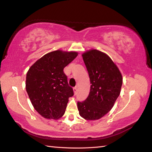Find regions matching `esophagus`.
I'll return each mask as SVG.
<instances>
[{"instance_id":"esophagus-1","label":"esophagus","mask_w":152,"mask_h":152,"mask_svg":"<svg viewBox=\"0 0 152 152\" xmlns=\"http://www.w3.org/2000/svg\"><path fill=\"white\" fill-rule=\"evenodd\" d=\"M73 90H74V94H77V91H78V88H77V86L74 87V88H73Z\"/></svg>"}]
</instances>
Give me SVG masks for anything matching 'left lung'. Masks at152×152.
<instances>
[{"label": "left lung", "mask_w": 152, "mask_h": 152, "mask_svg": "<svg viewBox=\"0 0 152 152\" xmlns=\"http://www.w3.org/2000/svg\"><path fill=\"white\" fill-rule=\"evenodd\" d=\"M90 80L88 98L78 102L79 114L86 120L100 119L109 112L119 96L122 76L108 55L98 50H89L82 54Z\"/></svg>", "instance_id": "obj_1"}]
</instances>
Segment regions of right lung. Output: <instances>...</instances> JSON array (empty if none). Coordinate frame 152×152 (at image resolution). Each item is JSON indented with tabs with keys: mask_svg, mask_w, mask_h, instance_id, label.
I'll return each instance as SVG.
<instances>
[{
	"mask_svg": "<svg viewBox=\"0 0 152 152\" xmlns=\"http://www.w3.org/2000/svg\"><path fill=\"white\" fill-rule=\"evenodd\" d=\"M78 54L74 51H52L38 59L27 72L26 92L33 107L45 118L58 120L64 114L74 92L63 70Z\"/></svg>",
	"mask_w": 152,
	"mask_h": 152,
	"instance_id": "obj_1",
	"label": "right lung"
}]
</instances>
